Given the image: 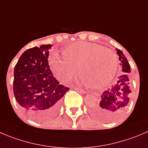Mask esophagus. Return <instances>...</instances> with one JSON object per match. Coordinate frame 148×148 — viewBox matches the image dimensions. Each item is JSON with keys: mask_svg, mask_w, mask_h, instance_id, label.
<instances>
[{"mask_svg": "<svg viewBox=\"0 0 148 148\" xmlns=\"http://www.w3.org/2000/svg\"><path fill=\"white\" fill-rule=\"evenodd\" d=\"M74 90H76L77 91L81 93H86V91L83 89H81V88H74Z\"/></svg>", "mask_w": 148, "mask_h": 148, "instance_id": "34e87169", "label": "esophagus"}]
</instances>
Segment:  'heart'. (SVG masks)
<instances>
[{
	"instance_id": "b5f03b06",
	"label": "heart",
	"mask_w": 148,
	"mask_h": 148,
	"mask_svg": "<svg viewBox=\"0 0 148 148\" xmlns=\"http://www.w3.org/2000/svg\"><path fill=\"white\" fill-rule=\"evenodd\" d=\"M63 58L54 55L49 64L56 77L71 80L77 73L88 88L98 89L108 85L118 68V58L111 49L96 43L77 41L63 51Z\"/></svg>"
}]
</instances>
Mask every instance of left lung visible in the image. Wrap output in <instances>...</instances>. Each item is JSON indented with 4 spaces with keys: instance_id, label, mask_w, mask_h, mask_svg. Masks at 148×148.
I'll return each instance as SVG.
<instances>
[{
    "instance_id": "obj_1",
    "label": "left lung",
    "mask_w": 148,
    "mask_h": 148,
    "mask_svg": "<svg viewBox=\"0 0 148 148\" xmlns=\"http://www.w3.org/2000/svg\"><path fill=\"white\" fill-rule=\"evenodd\" d=\"M116 51L119 56L123 74L118 77L114 85L103 91L100 101L90 107L91 113L104 122L114 121L123 114L128 107L132 93L128 77V74L131 72L130 65L122 51L118 49H116Z\"/></svg>"
}]
</instances>
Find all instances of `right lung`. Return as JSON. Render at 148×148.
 Masks as SVG:
<instances>
[{
  "label": "right lung",
  "instance_id": "right-lung-1",
  "mask_svg": "<svg viewBox=\"0 0 148 148\" xmlns=\"http://www.w3.org/2000/svg\"><path fill=\"white\" fill-rule=\"evenodd\" d=\"M51 45L27 49L14 71L13 90L17 103L33 121H47L56 114L69 88L60 85L48 63Z\"/></svg>",
  "mask_w": 148,
  "mask_h": 148
}]
</instances>
